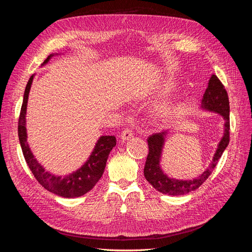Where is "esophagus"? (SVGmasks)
<instances>
[{"label": "esophagus", "mask_w": 252, "mask_h": 252, "mask_svg": "<svg viewBox=\"0 0 252 252\" xmlns=\"http://www.w3.org/2000/svg\"><path fill=\"white\" fill-rule=\"evenodd\" d=\"M120 136H121V140L125 142V141H128V140H130V139L133 138V132H132L131 129L126 128L125 130H123V132L121 133Z\"/></svg>", "instance_id": "34e87169"}]
</instances>
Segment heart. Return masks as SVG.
<instances>
[{
    "instance_id": "b5f03b06",
    "label": "heart",
    "mask_w": 252,
    "mask_h": 252,
    "mask_svg": "<svg viewBox=\"0 0 252 252\" xmlns=\"http://www.w3.org/2000/svg\"><path fill=\"white\" fill-rule=\"evenodd\" d=\"M174 85L172 83H164L161 87L158 88V93L162 94H169L173 89ZM182 103L178 100H167L162 103L158 104L155 107V116L158 120H168L171 118L173 114L177 112V110L181 107Z\"/></svg>"
}]
</instances>
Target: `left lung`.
I'll use <instances>...</instances> for the list:
<instances>
[{
  "instance_id": "8db88e82",
  "label": "left lung",
  "mask_w": 252,
  "mask_h": 252,
  "mask_svg": "<svg viewBox=\"0 0 252 252\" xmlns=\"http://www.w3.org/2000/svg\"><path fill=\"white\" fill-rule=\"evenodd\" d=\"M201 107L205 110L220 114L225 122L223 138L220 139L218 145L211 164L202 174L192 180H177L168 178V175L163 172L161 165H159L165 139L168 130L150 135L147 140L149 152L144 167V175L145 179L158 191L169 195H182L197 189L208 179L212 170L216 168L219 159L229 144V100H228V94L224 85L216 74H212L208 82V86L206 88L202 98Z\"/></svg>"
}]
</instances>
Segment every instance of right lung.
<instances>
[{"label": "right lung", "instance_id": "right-lung-1", "mask_svg": "<svg viewBox=\"0 0 252 252\" xmlns=\"http://www.w3.org/2000/svg\"><path fill=\"white\" fill-rule=\"evenodd\" d=\"M53 57V55L48 56L44 61L42 65L48 63V61ZM34 74L30 77L24 93V98L20 112L18 133L19 140L22 147L23 155H24L25 161L32 170L36 181L48 191L63 197H78L82 196L91 189L98 182L103 175L106 167L108 156L112 148L117 145L116 136L113 135H103L97 140L94 151L91 152L87 162L84 164L80 169L74 171L66 177H59V175L51 174L48 171H45L43 166L36 161L32 150L29 148L27 143V132H26V110L27 102L30 87H32Z\"/></svg>", "mask_w": 252, "mask_h": 252}]
</instances>
